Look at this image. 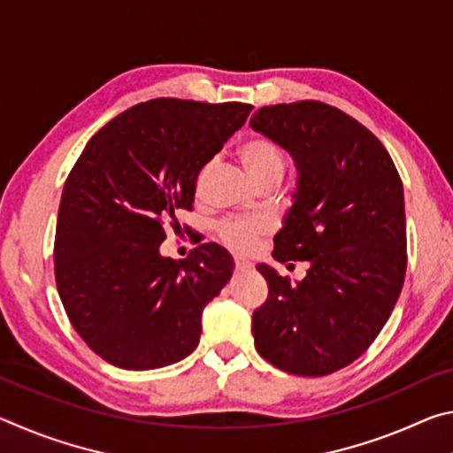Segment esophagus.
<instances>
[{"mask_svg": "<svg viewBox=\"0 0 453 453\" xmlns=\"http://www.w3.org/2000/svg\"><path fill=\"white\" fill-rule=\"evenodd\" d=\"M235 267L237 270H250L251 262H248V259H243V257H235Z\"/></svg>", "mask_w": 453, "mask_h": 453, "instance_id": "obj_1", "label": "esophagus"}]
</instances>
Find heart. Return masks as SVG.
Masks as SVG:
<instances>
[{
    "label": "heart",
    "mask_w": 453,
    "mask_h": 453,
    "mask_svg": "<svg viewBox=\"0 0 453 453\" xmlns=\"http://www.w3.org/2000/svg\"><path fill=\"white\" fill-rule=\"evenodd\" d=\"M237 156H240L245 172L256 183L281 180L283 170H286V157H283L281 148L267 135H251L243 140L237 148ZM262 232L264 227L256 221L229 219L221 224L219 237L227 248L235 251H250Z\"/></svg>",
    "instance_id": "heart-1"
}]
</instances>
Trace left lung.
Here are the masks:
<instances>
[{
    "label": "left lung",
    "mask_w": 453,
    "mask_h": 453,
    "mask_svg": "<svg viewBox=\"0 0 453 453\" xmlns=\"http://www.w3.org/2000/svg\"><path fill=\"white\" fill-rule=\"evenodd\" d=\"M250 126L297 170L273 259L310 264L296 283L257 264L270 294L251 316L256 349L288 373H334L372 346L400 297L408 265L400 173L370 129L327 104L267 105Z\"/></svg>",
    "instance_id": "8db88e82"
}]
</instances>
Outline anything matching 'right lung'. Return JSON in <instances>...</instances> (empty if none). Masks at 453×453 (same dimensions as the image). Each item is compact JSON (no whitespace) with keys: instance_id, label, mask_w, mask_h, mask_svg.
<instances>
[{"instance_id":"right-lung-1","label":"right lung","mask_w":453,"mask_h":453,"mask_svg":"<svg viewBox=\"0 0 453 453\" xmlns=\"http://www.w3.org/2000/svg\"><path fill=\"white\" fill-rule=\"evenodd\" d=\"M248 104L159 97L119 113L88 142L61 194L53 259L75 332L121 370H157L197 348L202 313L234 257L202 243L159 254L165 224L194 208L202 167L248 119Z\"/></svg>"}]
</instances>
